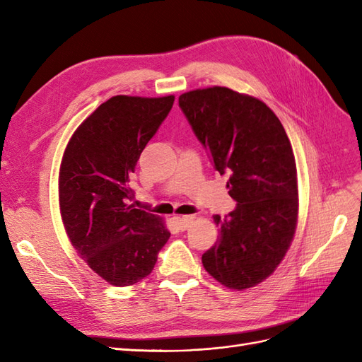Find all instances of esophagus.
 I'll use <instances>...</instances> for the list:
<instances>
[{
	"instance_id": "esophagus-1",
	"label": "esophagus",
	"mask_w": 362,
	"mask_h": 362,
	"mask_svg": "<svg viewBox=\"0 0 362 362\" xmlns=\"http://www.w3.org/2000/svg\"><path fill=\"white\" fill-rule=\"evenodd\" d=\"M193 218H194L193 216H182V217L177 218V223L181 229H187L189 225L193 222Z\"/></svg>"
}]
</instances>
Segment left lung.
Wrapping results in <instances>:
<instances>
[{"instance_id": "1", "label": "left lung", "mask_w": 362, "mask_h": 362, "mask_svg": "<svg viewBox=\"0 0 362 362\" xmlns=\"http://www.w3.org/2000/svg\"><path fill=\"white\" fill-rule=\"evenodd\" d=\"M178 104L237 202L225 218L213 216L218 240L202 264L228 288L254 287L286 257L298 223V172L286 129L264 103L228 87L182 93Z\"/></svg>"}]
</instances>
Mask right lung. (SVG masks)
Here are the masks:
<instances>
[{
  "instance_id": "right-lung-1",
  "label": "right lung",
  "mask_w": 362,
  "mask_h": 362,
  "mask_svg": "<svg viewBox=\"0 0 362 362\" xmlns=\"http://www.w3.org/2000/svg\"><path fill=\"white\" fill-rule=\"evenodd\" d=\"M175 96L117 95L76 128L64 151L59 198L64 229L103 279L127 287L146 278L170 237L161 218L139 210L129 178Z\"/></svg>"
}]
</instances>
